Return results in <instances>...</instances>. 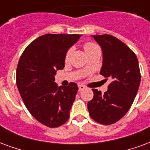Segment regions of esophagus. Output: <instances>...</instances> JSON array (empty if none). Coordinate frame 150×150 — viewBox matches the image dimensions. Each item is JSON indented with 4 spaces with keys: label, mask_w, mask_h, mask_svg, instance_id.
Here are the masks:
<instances>
[{
    "label": "esophagus",
    "mask_w": 150,
    "mask_h": 150,
    "mask_svg": "<svg viewBox=\"0 0 150 150\" xmlns=\"http://www.w3.org/2000/svg\"><path fill=\"white\" fill-rule=\"evenodd\" d=\"M78 88H79V91H81V90L86 88V86H83V85H79V86H78Z\"/></svg>",
    "instance_id": "34e87169"
}]
</instances>
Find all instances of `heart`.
<instances>
[{"mask_svg":"<svg viewBox=\"0 0 150 150\" xmlns=\"http://www.w3.org/2000/svg\"><path fill=\"white\" fill-rule=\"evenodd\" d=\"M84 48H85V50H86V52H90L92 50H96V49H99V47H98V45H94V44L93 43H86V45H85ZM72 51H73L72 49H70V50H68V52H66V55H65V60H66V61L69 58Z\"/></svg>","mask_w":150,"mask_h":150,"instance_id":"heart-1","label":"heart"}]
</instances>
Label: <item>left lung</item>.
Segmentation results:
<instances>
[{"mask_svg": "<svg viewBox=\"0 0 150 150\" xmlns=\"http://www.w3.org/2000/svg\"><path fill=\"white\" fill-rule=\"evenodd\" d=\"M102 50L100 74L112 79L104 94L93 89L88 102L89 115L100 124L111 125L123 117L130 109L141 82L139 64L135 53L111 35L92 36Z\"/></svg>", "mask_w": 150, "mask_h": 150, "instance_id": "left-lung-1", "label": "left lung"}]
</instances>
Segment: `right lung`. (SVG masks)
I'll list each match as a JSON object with an SVG mask.
<instances>
[{
  "label": "right lung",
  "instance_id": "1",
  "mask_svg": "<svg viewBox=\"0 0 150 150\" xmlns=\"http://www.w3.org/2000/svg\"><path fill=\"white\" fill-rule=\"evenodd\" d=\"M81 37L40 36L28 45L17 64V86L23 101L32 116L48 127H58L69 117L77 85L58 86L54 81L57 71L64 67L66 52Z\"/></svg>",
  "mask_w": 150,
  "mask_h": 150
}]
</instances>
